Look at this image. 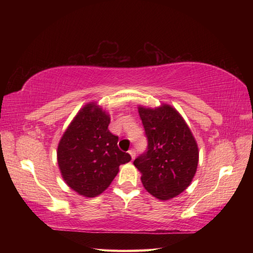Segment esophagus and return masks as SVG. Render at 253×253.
<instances>
[{"mask_svg":"<svg viewBox=\"0 0 253 253\" xmlns=\"http://www.w3.org/2000/svg\"><path fill=\"white\" fill-rule=\"evenodd\" d=\"M128 153L130 154V157H131V159H132V160L135 159V157H136V152H135V150L131 149V150H129V151H128Z\"/></svg>","mask_w":253,"mask_h":253,"instance_id":"obj_1","label":"esophagus"}]
</instances>
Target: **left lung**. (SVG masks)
Wrapping results in <instances>:
<instances>
[{
	"mask_svg": "<svg viewBox=\"0 0 253 253\" xmlns=\"http://www.w3.org/2000/svg\"><path fill=\"white\" fill-rule=\"evenodd\" d=\"M148 138V151L133 161L141 182L159 200H169L187 189L196 175L199 149L190 128L176 109L139 105Z\"/></svg>",
	"mask_w": 253,
	"mask_h": 253,
	"instance_id": "obj_1",
	"label": "left lung"
}]
</instances>
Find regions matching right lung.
Instances as JSON below:
<instances>
[{
	"label": "right lung",
	"instance_id": "obj_1",
	"mask_svg": "<svg viewBox=\"0 0 253 253\" xmlns=\"http://www.w3.org/2000/svg\"><path fill=\"white\" fill-rule=\"evenodd\" d=\"M111 117L96 102L79 110L57 146V164L66 185L78 195H101L130 155L117 147L118 137L107 129Z\"/></svg>",
	"mask_w": 253,
	"mask_h": 253
}]
</instances>
